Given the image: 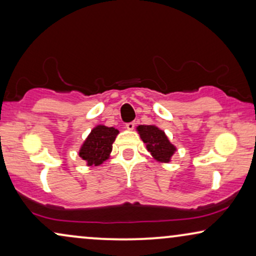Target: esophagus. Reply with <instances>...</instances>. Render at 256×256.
Returning a JSON list of instances; mask_svg holds the SVG:
<instances>
[{
    "label": "esophagus",
    "instance_id": "obj_1",
    "mask_svg": "<svg viewBox=\"0 0 256 256\" xmlns=\"http://www.w3.org/2000/svg\"><path fill=\"white\" fill-rule=\"evenodd\" d=\"M136 126V122H128V124L125 125V128H128V130H134Z\"/></svg>",
    "mask_w": 256,
    "mask_h": 256
}]
</instances>
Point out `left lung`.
I'll use <instances>...</instances> for the list:
<instances>
[{
	"label": "left lung",
	"instance_id": "left-lung-1",
	"mask_svg": "<svg viewBox=\"0 0 256 256\" xmlns=\"http://www.w3.org/2000/svg\"><path fill=\"white\" fill-rule=\"evenodd\" d=\"M137 131L151 156L162 163H169L176 148L170 143L166 132L154 125H139Z\"/></svg>",
	"mask_w": 256,
	"mask_h": 256
}]
</instances>
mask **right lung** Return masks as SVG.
<instances>
[{
	"label": "right lung",
	"mask_w": 256,
	"mask_h": 256,
	"mask_svg": "<svg viewBox=\"0 0 256 256\" xmlns=\"http://www.w3.org/2000/svg\"><path fill=\"white\" fill-rule=\"evenodd\" d=\"M119 131L114 128L98 125L90 131L79 150V156L86 162L88 166H98L110 157L112 144Z\"/></svg>",
	"instance_id": "obj_1"
}]
</instances>
